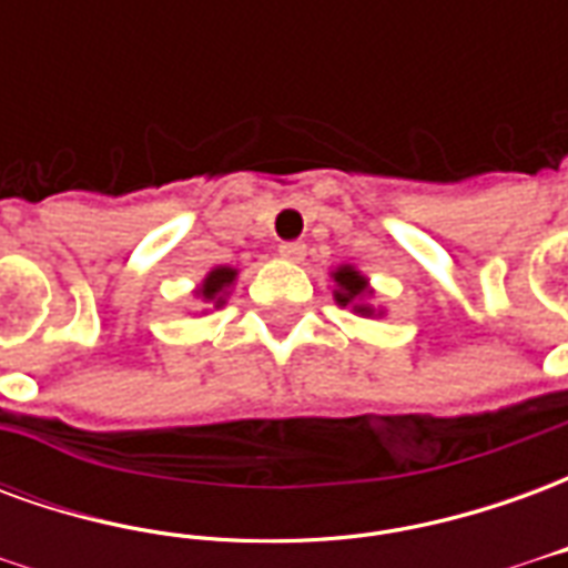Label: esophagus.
Masks as SVG:
<instances>
[{"mask_svg": "<svg viewBox=\"0 0 568 568\" xmlns=\"http://www.w3.org/2000/svg\"><path fill=\"white\" fill-rule=\"evenodd\" d=\"M280 255H283L285 261H301L304 258V255H307V246H304V243H283V246H280Z\"/></svg>", "mask_w": 568, "mask_h": 568, "instance_id": "esophagus-1", "label": "esophagus"}]
</instances>
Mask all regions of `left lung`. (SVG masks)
I'll return each mask as SVG.
<instances>
[{
    "label": "left lung",
    "mask_w": 568,
    "mask_h": 568,
    "mask_svg": "<svg viewBox=\"0 0 568 568\" xmlns=\"http://www.w3.org/2000/svg\"><path fill=\"white\" fill-rule=\"evenodd\" d=\"M332 280L337 283V288H334V301H337L341 307H353V313H358V316H377V310L368 304V280H365L356 267L344 264V267H337V271L332 273Z\"/></svg>",
    "instance_id": "1"
}]
</instances>
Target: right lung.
I'll list each match as a JSON object with an SVG mask.
<instances>
[{"mask_svg":"<svg viewBox=\"0 0 568 568\" xmlns=\"http://www.w3.org/2000/svg\"><path fill=\"white\" fill-rule=\"evenodd\" d=\"M236 280V271L234 267H212L206 273V280L200 283L197 295L206 301V304H215V307H222L224 297H227V288L234 285Z\"/></svg>","mask_w":568,"mask_h":568,"instance_id":"right-lung-1","label":"right lung"}]
</instances>
